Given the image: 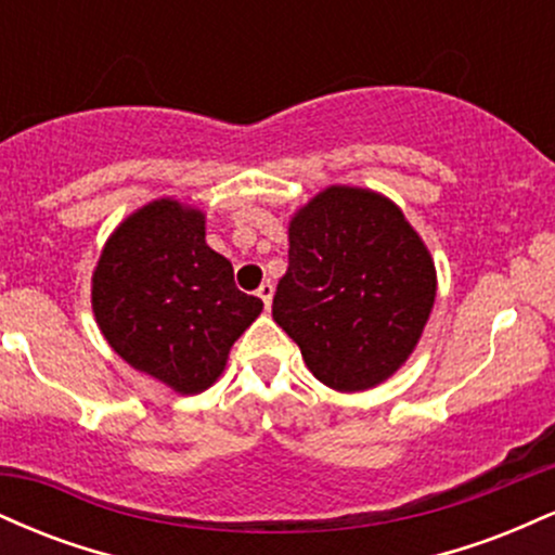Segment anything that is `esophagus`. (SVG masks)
Instances as JSON below:
<instances>
[{
	"mask_svg": "<svg viewBox=\"0 0 555 555\" xmlns=\"http://www.w3.org/2000/svg\"><path fill=\"white\" fill-rule=\"evenodd\" d=\"M258 297L263 299L266 308H271V299H273V284L271 282H263L258 286Z\"/></svg>",
	"mask_w": 555,
	"mask_h": 555,
	"instance_id": "obj_1",
	"label": "esophagus"
}]
</instances>
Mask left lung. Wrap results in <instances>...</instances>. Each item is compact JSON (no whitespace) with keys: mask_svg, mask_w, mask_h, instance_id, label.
<instances>
[{"mask_svg":"<svg viewBox=\"0 0 555 555\" xmlns=\"http://www.w3.org/2000/svg\"><path fill=\"white\" fill-rule=\"evenodd\" d=\"M436 299V266L397 203L331 184L289 221V269L273 321L336 391L384 384L417 347Z\"/></svg>","mask_w":555,"mask_h":555,"instance_id":"1","label":"left lung"}]
</instances>
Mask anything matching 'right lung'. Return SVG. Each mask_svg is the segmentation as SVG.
<instances>
[{
  "label": "right lung",
  "mask_w": 555,
  "mask_h": 555,
  "mask_svg": "<svg viewBox=\"0 0 555 555\" xmlns=\"http://www.w3.org/2000/svg\"><path fill=\"white\" fill-rule=\"evenodd\" d=\"M93 315L125 362L177 393H201L263 310L206 245V214L158 197L114 229L91 286Z\"/></svg>",
  "instance_id": "add662e5"
}]
</instances>
